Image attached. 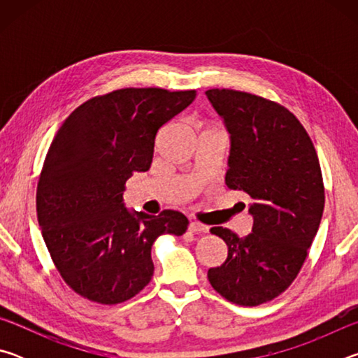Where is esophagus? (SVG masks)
Segmentation results:
<instances>
[{
    "label": "esophagus",
    "instance_id": "34e87169",
    "mask_svg": "<svg viewBox=\"0 0 358 358\" xmlns=\"http://www.w3.org/2000/svg\"><path fill=\"white\" fill-rule=\"evenodd\" d=\"M187 230H189V232H194V234H205V232H208V227L203 226V224H201V222H197V221H191L189 226H187Z\"/></svg>",
    "mask_w": 358,
    "mask_h": 358
}]
</instances>
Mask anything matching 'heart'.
<instances>
[{
	"mask_svg": "<svg viewBox=\"0 0 358 358\" xmlns=\"http://www.w3.org/2000/svg\"><path fill=\"white\" fill-rule=\"evenodd\" d=\"M208 129H210V128H208Z\"/></svg>",
	"mask_w": 358,
	"mask_h": 358,
	"instance_id": "obj_1",
	"label": "heart"
}]
</instances>
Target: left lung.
<instances>
[{
  "instance_id": "obj_1",
  "label": "left lung",
  "mask_w": 358,
  "mask_h": 358,
  "mask_svg": "<svg viewBox=\"0 0 358 358\" xmlns=\"http://www.w3.org/2000/svg\"><path fill=\"white\" fill-rule=\"evenodd\" d=\"M207 98L230 134L229 189L252 199V232H210L227 245L208 281L224 299L257 306L276 299L299 275L324 213L325 189L316 148L286 107L237 90L213 88Z\"/></svg>"
}]
</instances>
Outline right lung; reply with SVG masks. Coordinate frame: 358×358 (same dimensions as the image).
Wrapping results in <instances>:
<instances>
[{"instance_id": "obj_1", "label": "right lung", "mask_w": 358, "mask_h": 358, "mask_svg": "<svg viewBox=\"0 0 358 358\" xmlns=\"http://www.w3.org/2000/svg\"><path fill=\"white\" fill-rule=\"evenodd\" d=\"M196 90L123 88L77 107L47 151L36 191L42 237L64 282L83 299L118 305L153 276L151 246L183 235L187 217L131 213L126 180L147 172L157 131L196 99Z\"/></svg>"}]
</instances>
